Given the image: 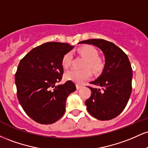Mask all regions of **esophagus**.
<instances>
[{"label": "esophagus", "instance_id": "obj_1", "mask_svg": "<svg viewBox=\"0 0 148 148\" xmlns=\"http://www.w3.org/2000/svg\"><path fill=\"white\" fill-rule=\"evenodd\" d=\"M76 89L77 90H79L80 88H82V85H79V84H76Z\"/></svg>", "mask_w": 148, "mask_h": 148}]
</instances>
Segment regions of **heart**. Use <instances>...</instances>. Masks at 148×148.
Instances as JSON below:
<instances>
[{"label": "heart", "mask_w": 148, "mask_h": 148, "mask_svg": "<svg viewBox=\"0 0 148 148\" xmlns=\"http://www.w3.org/2000/svg\"><path fill=\"white\" fill-rule=\"evenodd\" d=\"M80 55L86 59L84 64L83 69H72L67 71L64 74V77L67 80L72 81L76 84H82L86 80L90 79L91 76V72L90 69L94 72L98 73L102 71L104 67L103 60L99 57V52L95 47L91 45H86L80 47L78 50ZM72 61V54L71 52H67L62 56L61 60L62 67L67 68L71 65Z\"/></svg>", "instance_id": "heart-1"}]
</instances>
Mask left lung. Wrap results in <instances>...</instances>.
Wrapping results in <instances>:
<instances>
[{
  "label": "left lung",
  "instance_id": "1",
  "mask_svg": "<svg viewBox=\"0 0 148 148\" xmlns=\"http://www.w3.org/2000/svg\"><path fill=\"white\" fill-rule=\"evenodd\" d=\"M99 47L105 56L104 69L101 76L90 84L91 95L86 101L88 113L99 120L116 118L126 107L132 86V68L127 54L115 44L102 39H91L79 42Z\"/></svg>",
  "mask_w": 148,
  "mask_h": 148
}]
</instances>
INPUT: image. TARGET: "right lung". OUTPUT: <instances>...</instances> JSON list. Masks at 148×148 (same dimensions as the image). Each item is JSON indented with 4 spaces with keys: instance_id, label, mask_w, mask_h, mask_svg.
I'll use <instances>...</instances> for the list:
<instances>
[{
    "instance_id": "right-lung-1",
    "label": "right lung",
    "mask_w": 148,
    "mask_h": 148,
    "mask_svg": "<svg viewBox=\"0 0 148 148\" xmlns=\"http://www.w3.org/2000/svg\"><path fill=\"white\" fill-rule=\"evenodd\" d=\"M74 48L67 43L50 42L27 53L15 74L16 95L23 111L34 121L49 125L64 115L65 102L76 90L72 81L56 86L62 78L61 60Z\"/></svg>"
}]
</instances>
